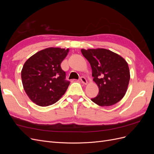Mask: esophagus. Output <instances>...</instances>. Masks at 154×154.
Returning <instances> with one entry per match:
<instances>
[{"mask_svg":"<svg viewBox=\"0 0 154 154\" xmlns=\"http://www.w3.org/2000/svg\"><path fill=\"white\" fill-rule=\"evenodd\" d=\"M80 80L82 82V83H83V84H87V81L86 78L84 76L80 77Z\"/></svg>","mask_w":154,"mask_h":154,"instance_id":"obj_1","label":"esophagus"}]
</instances>
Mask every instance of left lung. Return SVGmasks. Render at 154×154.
Masks as SVG:
<instances>
[{"mask_svg":"<svg viewBox=\"0 0 154 154\" xmlns=\"http://www.w3.org/2000/svg\"><path fill=\"white\" fill-rule=\"evenodd\" d=\"M82 53L90 63L92 76L99 93L91 100L101 106L117 103L124 97L130 81V71L125 59L105 49H82Z\"/></svg>","mask_w":154,"mask_h":154,"instance_id":"obj_1","label":"left lung"}]
</instances>
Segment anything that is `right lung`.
Here are the masks:
<instances>
[{
    "label": "right lung",
    "mask_w": 154,
    "mask_h": 154,
    "mask_svg": "<svg viewBox=\"0 0 154 154\" xmlns=\"http://www.w3.org/2000/svg\"><path fill=\"white\" fill-rule=\"evenodd\" d=\"M69 49L49 48L41 50L25 62L21 71L23 87L29 99L41 106L58 101L70 82L60 66Z\"/></svg>",
    "instance_id": "1"
}]
</instances>
